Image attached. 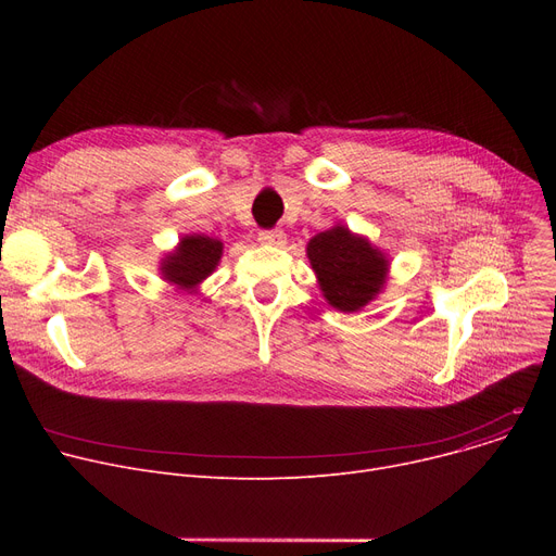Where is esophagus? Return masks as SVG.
Wrapping results in <instances>:
<instances>
[{"label":"esophagus","mask_w":556,"mask_h":556,"mask_svg":"<svg viewBox=\"0 0 556 556\" xmlns=\"http://www.w3.org/2000/svg\"><path fill=\"white\" fill-rule=\"evenodd\" d=\"M258 241L263 245H275V248H283L286 245V233L281 229H263L258 233Z\"/></svg>","instance_id":"1"}]
</instances>
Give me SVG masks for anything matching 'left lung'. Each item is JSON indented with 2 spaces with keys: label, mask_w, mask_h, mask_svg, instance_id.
<instances>
[{
  "label": "left lung",
  "mask_w": 556,
  "mask_h": 556,
  "mask_svg": "<svg viewBox=\"0 0 556 556\" xmlns=\"http://www.w3.org/2000/svg\"><path fill=\"white\" fill-rule=\"evenodd\" d=\"M306 256L323 298L340 313L363 311L388 283L390 256L342 223L315 233Z\"/></svg>",
  "instance_id": "obj_1"
}]
</instances>
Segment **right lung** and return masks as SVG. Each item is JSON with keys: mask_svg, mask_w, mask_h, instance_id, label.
I'll list each match as a JSON object with an SVG mask.
<instances>
[{"mask_svg": "<svg viewBox=\"0 0 556 556\" xmlns=\"http://www.w3.org/2000/svg\"><path fill=\"white\" fill-rule=\"evenodd\" d=\"M223 241L207 233H185L180 243L160 258V277L185 293H195L220 263Z\"/></svg>", "mask_w": 556, "mask_h": 556, "instance_id": "right-lung-1", "label": "right lung"}]
</instances>
